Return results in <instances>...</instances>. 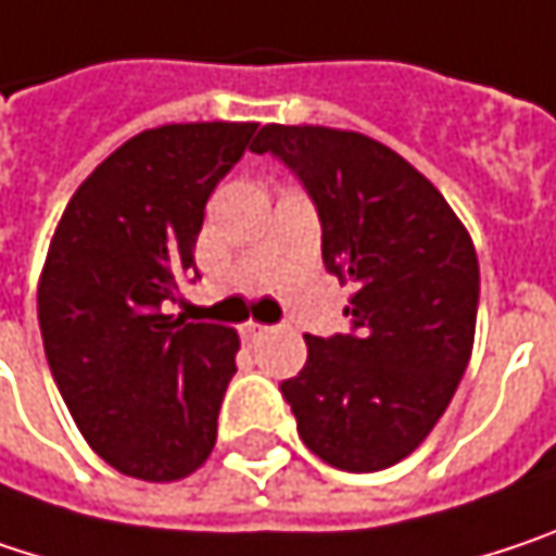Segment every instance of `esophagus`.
I'll return each instance as SVG.
<instances>
[{"label": "esophagus", "instance_id": "34e87169", "mask_svg": "<svg viewBox=\"0 0 556 556\" xmlns=\"http://www.w3.org/2000/svg\"><path fill=\"white\" fill-rule=\"evenodd\" d=\"M271 332V326H262V323H243V336L249 339V342H255V339H262V336H268Z\"/></svg>", "mask_w": 556, "mask_h": 556}]
</instances>
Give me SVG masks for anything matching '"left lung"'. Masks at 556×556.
I'll use <instances>...</instances> for the list:
<instances>
[{
  "label": "left lung",
  "instance_id": "left-lung-1",
  "mask_svg": "<svg viewBox=\"0 0 556 556\" xmlns=\"http://www.w3.org/2000/svg\"><path fill=\"white\" fill-rule=\"evenodd\" d=\"M255 153L298 175L323 227V265L352 281L349 336H304L281 383L304 445L352 473L413 454L448 409L473 349L480 265L442 191L378 140L265 124Z\"/></svg>",
  "mask_w": 556,
  "mask_h": 556
}]
</instances>
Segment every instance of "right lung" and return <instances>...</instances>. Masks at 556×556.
I'll return each instance as SVG.
<instances>
[{"label":"right lung","mask_w":556,"mask_h":556,"mask_svg":"<svg viewBox=\"0 0 556 556\" xmlns=\"http://www.w3.org/2000/svg\"><path fill=\"white\" fill-rule=\"evenodd\" d=\"M252 121L163 124L121 143L70 198L37 281L60 396L114 470L173 483L217 442L240 336L166 316L194 271L204 204L249 150Z\"/></svg>","instance_id":"add662e5"}]
</instances>
